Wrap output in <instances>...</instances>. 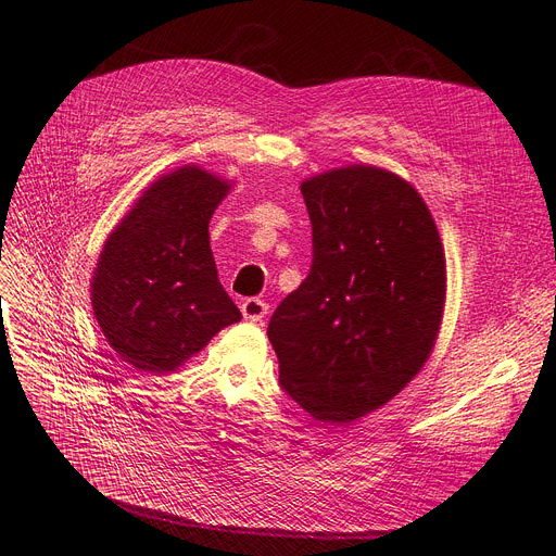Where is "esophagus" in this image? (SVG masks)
Returning <instances> with one entry per match:
<instances>
[{
  "mask_svg": "<svg viewBox=\"0 0 556 556\" xmlns=\"http://www.w3.org/2000/svg\"><path fill=\"white\" fill-rule=\"evenodd\" d=\"M242 314H244V319L247 321H262L264 316H267V312H269V303H264L262 299H247V301H242Z\"/></svg>",
  "mask_w": 556,
  "mask_h": 556,
  "instance_id": "34e87169",
  "label": "esophagus"
}]
</instances>
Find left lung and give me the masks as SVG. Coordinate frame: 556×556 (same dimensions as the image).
Returning a JSON list of instances; mask_svg holds the SVG:
<instances>
[{
	"mask_svg": "<svg viewBox=\"0 0 556 556\" xmlns=\"http://www.w3.org/2000/svg\"><path fill=\"white\" fill-rule=\"evenodd\" d=\"M312 269L267 334L280 384L314 420H357L387 405L428 362L443 319L445 253L414 185L349 165L301 182Z\"/></svg>",
	"mask_w": 556,
	"mask_h": 556,
	"instance_id": "1",
	"label": "left lung"
}]
</instances>
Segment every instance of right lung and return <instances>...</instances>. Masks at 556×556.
I'll list each match as a JSON object with an SVG mask.
<instances>
[{
    "label": "right lung",
    "mask_w": 556,
    "mask_h": 556,
    "mask_svg": "<svg viewBox=\"0 0 556 556\" xmlns=\"http://www.w3.org/2000/svg\"><path fill=\"white\" fill-rule=\"evenodd\" d=\"M230 185L197 165L178 167L149 185L101 249L92 312L111 349L144 374L178 371L242 319L207 232Z\"/></svg>",
    "instance_id": "obj_1"
}]
</instances>
